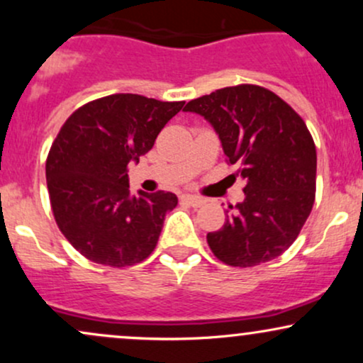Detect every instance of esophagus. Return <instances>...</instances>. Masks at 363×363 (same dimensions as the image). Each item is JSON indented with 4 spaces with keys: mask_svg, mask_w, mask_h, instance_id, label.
I'll return each instance as SVG.
<instances>
[{
    "mask_svg": "<svg viewBox=\"0 0 363 363\" xmlns=\"http://www.w3.org/2000/svg\"><path fill=\"white\" fill-rule=\"evenodd\" d=\"M181 203H184V205H189V206H194V208H199V206L205 205V199L198 198V196H193V194H184V196H181Z\"/></svg>",
    "mask_w": 363,
    "mask_h": 363,
    "instance_id": "34e87169",
    "label": "esophagus"
}]
</instances>
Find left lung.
<instances>
[{
  "mask_svg": "<svg viewBox=\"0 0 363 363\" xmlns=\"http://www.w3.org/2000/svg\"><path fill=\"white\" fill-rule=\"evenodd\" d=\"M205 118L225 157L245 182L244 199L228 208L223 227L206 235L225 264L249 268L280 256L297 239L315 196V147L297 114L256 85L227 86L187 102Z\"/></svg>",
  "mask_w": 363,
  "mask_h": 363,
  "instance_id": "obj_1",
  "label": "left lung"
}]
</instances>
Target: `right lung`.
<instances>
[{
	"label": "right lung",
	"instance_id": "1",
	"mask_svg": "<svg viewBox=\"0 0 363 363\" xmlns=\"http://www.w3.org/2000/svg\"><path fill=\"white\" fill-rule=\"evenodd\" d=\"M182 106L116 94L85 104L62 124L45 162V179L57 227L86 259L124 268L155 249L177 196L131 194L126 169L152 150Z\"/></svg>",
	"mask_w": 363,
	"mask_h": 363
}]
</instances>
